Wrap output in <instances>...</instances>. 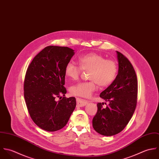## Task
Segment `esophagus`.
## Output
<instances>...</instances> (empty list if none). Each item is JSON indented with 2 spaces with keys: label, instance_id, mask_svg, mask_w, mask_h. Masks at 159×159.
<instances>
[{
  "label": "esophagus",
  "instance_id": "1",
  "mask_svg": "<svg viewBox=\"0 0 159 159\" xmlns=\"http://www.w3.org/2000/svg\"><path fill=\"white\" fill-rule=\"evenodd\" d=\"M76 101H77V106L78 107L84 106L87 105L89 103V101L87 100H85V99H80V98H77L76 99Z\"/></svg>",
  "mask_w": 159,
  "mask_h": 159
}]
</instances>
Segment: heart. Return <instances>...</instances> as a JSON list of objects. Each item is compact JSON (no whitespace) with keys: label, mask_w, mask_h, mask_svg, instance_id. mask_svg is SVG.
<instances>
[{"label":"heart","mask_w":159,"mask_h":159,"mask_svg":"<svg viewBox=\"0 0 159 159\" xmlns=\"http://www.w3.org/2000/svg\"><path fill=\"white\" fill-rule=\"evenodd\" d=\"M79 66L69 61L64 69L65 76L71 80L79 79L82 70H88V79L90 80L79 82L70 88L71 95L88 98L95 91L98 85L101 87L109 85L116 78L117 66L111 60H106L101 55L89 53L80 56Z\"/></svg>","instance_id":"obj_1"}]
</instances>
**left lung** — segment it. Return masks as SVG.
<instances>
[{
	"label": "left lung",
	"mask_w": 159,
	"mask_h": 159,
	"mask_svg": "<svg viewBox=\"0 0 159 159\" xmlns=\"http://www.w3.org/2000/svg\"><path fill=\"white\" fill-rule=\"evenodd\" d=\"M116 52L118 74L100 94V97L109 102V104L102 107V104L98 102V111L92 120L96 131L107 136L118 134L125 128L133 115L137 103L138 81L135 70L123 54Z\"/></svg>",
	"instance_id": "8db88e82"
}]
</instances>
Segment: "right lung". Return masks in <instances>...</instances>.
<instances>
[{"label": "right lung", "instance_id": "1", "mask_svg": "<svg viewBox=\"0 0 159 159\" xmlns=\"http://www.w3.org/2000/svg\"><path fill=\"white\" fill-rule=\"evenodd\" d=\"M67 47L48 46L40 52L28 67L24 96L34 122L47 131H55L67 123L76 106L74 97L66 98L64 69L74 55ZM63 98L57 101V97Z\"/></svg>", "mask_w": 159, "mask_h": 159}]
</instances>
